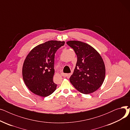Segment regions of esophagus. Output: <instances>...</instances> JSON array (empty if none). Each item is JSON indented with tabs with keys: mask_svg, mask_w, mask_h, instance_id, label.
Here are the masks:
<instances>
[{
	"mask_svg": "<svg viewBox=\"0 0 130 130\" xmlns=\"http://www.w3.org/2000/svg\"><path fill=\"white\" fill-rule=\"evenodd\" d=\"M60 74H61V75L62 76H63V77H66V76H67V74H66V73H60Z\"/></svg>",
	"mask_w": 130,
	"mask_h": 130,
	"instance_id": "obj_1",
	"label": "esophagus"
}]
</instances>
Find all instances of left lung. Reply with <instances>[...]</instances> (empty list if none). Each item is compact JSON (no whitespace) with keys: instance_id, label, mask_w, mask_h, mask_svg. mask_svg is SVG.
<instances>
[{"instance_id":"obj_1","label":"left lung","mask_w":130,"mask_h":130,"mask_svg":"<svg viewBox=\"0 0 130 130\" xmlns=\"http://www.w3.org/2000/svg\"><path fill=\"white\" fill-rule=\"evenodd\" d=\"M65 42L48 41L34 47L27 56L23 66V77L33 93L42 97L52 94L56 89L53 82L55 54Z\"/></svg>"}]
</instances>
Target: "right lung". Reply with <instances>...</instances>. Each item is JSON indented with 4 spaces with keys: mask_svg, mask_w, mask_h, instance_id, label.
<instances>
[{
    "mask_svg": "<svg viewBox=\"0 0 130 130\" xmlns=\"http://www.w3.org/2000/svg\"><path fill=\"white\" fill-rule=\"evenodd\" d=\"M67 44L75 52L77 60L70 78L72 84L82 93L91 94L103 84L105 67L103 59L93 47L76 40L68 41Z\"/></svg>",
    "mask_w": 130,
    "mask_h": 130,
    "instance_id": "obj_1",
    "label": "right lung"
}]
</instances>
